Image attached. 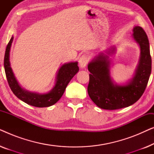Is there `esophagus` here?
Masks as SVG:
<instances>
[{"label": "esophagus", "mask_w": 154, "mask_h": 154, "mask_svg": "<svg viewBox=\"0 0 154 154\" xmlns=\"http://www.w3.org/2000/svg\"><path fill=\"white\" fill-rule=\"evenodd\" d=\"M79 66L81 67V68H85V67L87 66L88 62H89V57L87 54H83L81 57L79 59Z\"/></svg>", "instance_id": "esophagus-1"}]
</instances>
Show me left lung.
I'll use <instances>...</instances> for the list:
<instances>
[{
	"label": "left lung",
	"mask_w": 154,
	"mask_h": 154,
	"mask_svg": "<svg viewBox=\"0 0 154 154\" xmlns=\"http://www.w3.org/2000/svg\"><path fill=\"white\" fill-rule=\"evenodd\" d=\"M133 32L134 39L140 45L141 57L135 74L127 85H118L113 83L108 56L101 54L88 64L90 73L88 92L101 109L115 110L129 106L142 97L146 89L151 72L149 39L142 27L135 26Z\"/></svg>",
	"instance_id": "obj_1"
}]
</instances>
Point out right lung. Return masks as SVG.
<instances>
[{"label": "right lung", "instance_id": "obj_1", "mask_svg": "<svg viewBox=\"0 0 154 154\" xmlns=\"http://www.w3.org/2000/svg\"><path fill=\"white\" fill-rule=\"evenodd\" d=\"M12 41H13V37L11 38L6 47L5 57H4V68H5L6 78L12 92L14 95L24 102L35 107H48L55 104L62 97L67 85L71 79L79 71V68L78 66V62L68 63L61 67L57 75L55 86L48 93L38 94L26 91L19 85L10 67L9 56Z\"/></svg>", "mask_w": 154, "mask_h": 154}]
</instances>
